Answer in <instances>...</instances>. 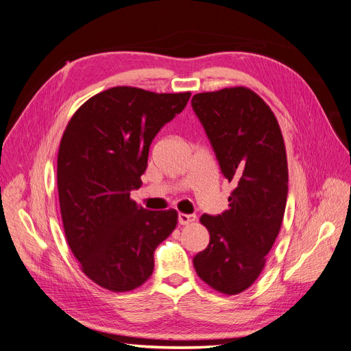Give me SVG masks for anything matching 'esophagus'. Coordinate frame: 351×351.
Returning <instances> with one entry per match:
<instances>
[{"instance_id": "esophagus-1", "label": "esophagus", "mask_w": 351, "mask_h": 351, "mask_svg": "<svg viewBox=\"0 0 351 351\" xmlns=\"http://www.w3.org/2000/svg\"><path fill=\"white\" fill-rule=\"evenodd\" d=\"M195 219H197V217L194 216V214H184V213H180L179 216H178V221H179V224H182V226L194 223Z\"/></svg>"}]
</instances>
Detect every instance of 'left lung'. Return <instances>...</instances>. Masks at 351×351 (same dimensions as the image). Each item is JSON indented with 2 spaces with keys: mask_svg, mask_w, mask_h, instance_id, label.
Here are the masks:
<instances>
[{
  "mask_svg": "<svg viewBox=\"0 0 351 351\" xmlns=\"http://www.w3.org/2000/svg\"><path fill=\"white\" fill-rule=\"evenodd\" d=\"M191 105L223 176L234 185L228 210L199 219L210 243L194 256V267L214 290L237 295L261 274L285 217L286 147L273 110L250 88L198 93Z\"/></svg>",
  "mask_w": 351,
  "mask_h": 351,
  "instance_id": "8db88e82",
  "label": "left lung"
}]
</instances>
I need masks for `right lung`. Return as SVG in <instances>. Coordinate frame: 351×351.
<instances>
[{
  "instance_id": "add662e5",
  "label": "right lung",
  "mask_w": 351,
  "mask_h": 351,
  "mask_svg": "<svg viewBox=\"0 0 351 351\" xmlns=\"http://www.w3.org/2000/svg\"><path fill=\"white\" fill-rule=\"evenodd\" d=\"M189 97L112 87L78 108L64 131L56 180L66 242L83 273L108 290L147 281L156 247L176 228L175 210H145L130 195L141 186L152 141Z\"/></svg>"
}]
</instances>
